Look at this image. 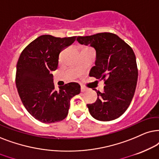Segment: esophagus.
I'll use <instances>...</instances> for the list:
<instances>
[{"instance_id": "esophagus-1", "label": "esophagus", "mask_w": 159, "mask_h": 159, "mask_svg": "<svg viewBox=\"0 0 159 159\" xmlns=\"http://www.w3.org/2000/svg\"><path fill=\"white\" fill-rule=\"evenodd\" d=\"M86 91H87V89L84 87V86H81V92H86Z\"/></svg>"}]
</instances>
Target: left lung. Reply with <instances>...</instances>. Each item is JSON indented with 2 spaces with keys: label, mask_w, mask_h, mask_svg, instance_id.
Segmentation results:
<instances>
[{
  "label": "left lung",
  "mask_w": 159,
  "mask_h": 159,
  "mask_svg": "<svg viewBox=\"0 0 159 159\" xmlns=\"http://www.w3.org/2000/svg\"><path fill=\"white\" fill-rule=\"evenodd\" d=\"M77 41L96 51L95 66L89 75L104 80L105 84L103 92L94 89L97 100L87 105L91 116L101 121L118 118L129 106L137 86L138 70L132 48L111 33L78 36Z\"/></svg>",
  "instance_id": "left-lung-1"
}]
</instances>
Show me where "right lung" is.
I'll return each mask as SVG.
<instances>
[{"mask_svg":"<svg viewBox=\"0 0 159 159\" xmlns=\"http://www.w3.org/2000/svg\"><path fill=\"white\" fill-rule=\"evenodd\" d=\"M75 39L41 35L25 47L18 60L16 86L19 95L29 113L42 123L65 119L71 98L81 92L79 84L73 82L55 89L52 74L57 69L60 53Z\"/></svg>","mask_w":159,"mask_h":159,"instance_id":"add662e5","label":"right lung"}]
</instances>
